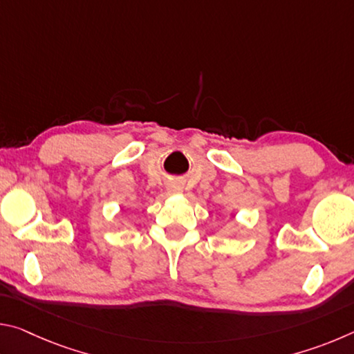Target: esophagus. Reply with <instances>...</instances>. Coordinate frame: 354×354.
Wrapping results in <instances>:
<instances>
[{"label": "esophagus", "instance_id": "34e87169", "mask_svg": "<svg viewBox=\"0 0 354 354\" xmlns=\"http://www.w3.org/2000/svg\"><path fill=\"white\" fill-rule=\"evenodd\" d=\"M181 190H183V187L178 183H170L169 184V192H170V194H179V192H181Z\"/></svg>", "mask_w": 354, "mask_h": 354}]
</instances>
